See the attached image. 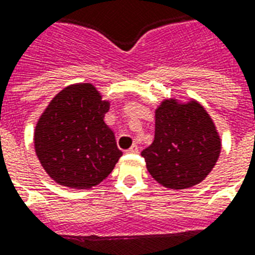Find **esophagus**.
Instances as JSON below:
<instances>
[{"label":"esophagus","instance_id":"esophagus-1","mask_svg":"<svg viewBox=\"0 0 255 255\" xmlns=\"http://www.w3.org/2000/svg\"><path fill=\"white\" fill-rule=\"evenodd\" d=\"M137 152H139V147H137L136 144H133L131 148L127 149V153H137Z\"/></svg>","mask_w":255,"mask_h":255}]
</instances>
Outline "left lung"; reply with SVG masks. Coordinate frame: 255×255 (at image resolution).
Returning <instances> with one entry per match:
<instances>
[{
  "instance_id": "1",
  "label": "left lung",
  "mask_w": 255,
  "mask_h": 255,
  "mask_svg": "<svg viewBox=\"0 0 255 255\" xmlns=\"http://www.w3.org/2000/svg\"><path fill=\"white\" fill-rule=\"evenodd\" d=\"M219 153L221 137L203 106L166 99L155 111V139L141 156L158 183L184 190L205 179Z\"/></svg>"
}]
</instances>
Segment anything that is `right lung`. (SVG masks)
<instances>
[{"label": "right lung", "instance_id": "1", "mask_svg": "<svg viewBox=\"0 0 255 255\" xmlns=\"http://www.w3.org/2000/svg\"><path fill=\"white\" fill-rule=\"evenodd\" d=\"M110 102L89 83L68 85L50 100L34 129V149L46 174L85 190L112 172L123 152L104 122Z\"/></svg>", "mask_w": 255, "mask_h": 255}]
</instances>
